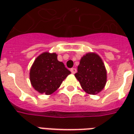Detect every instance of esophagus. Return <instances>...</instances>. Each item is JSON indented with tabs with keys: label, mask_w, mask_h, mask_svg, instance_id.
Listing matches in <instances>:
<instances>
[{
	"label": "esophagus",
	"mask_w": 134,
	"mask_h": 134,
	"mask_svg": "<svg viewBox=\"0 0 134 134\" xmlns=\"http://www.w3.org/2000/svg\"><path fill=\"white\" fill-rule=\"evenodd\" d=\"M70 71H71V72L72 73V74H75L76 72H77V70H76V68H72L70 70Z\"/></svg>",
	"instance_id": "obj_1"
}]
</instances>
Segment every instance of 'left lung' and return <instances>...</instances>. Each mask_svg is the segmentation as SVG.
<instances>
[{
    "label": "left lung",
    "instance_id": "left-lung-1",
    "mask_svg": "<svg viewBox=\"0 0 134 134\" xmlns=\"http://www.w3.org/2000/svg\"><path fill=\"white\" fill-rule=\"evenodd\" d=\"M75 76L82 88L90 95H96L105 86L107 71L100 56L95 52H87L82 56Z\"/></svg>",
    "mask_w": 134,
    "mask_h": 134
}]
</instances>
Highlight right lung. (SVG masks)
<instances>
[{
  "mask_svg": "<svg viewBox=\"0 0 134 134\" xmlns=\"http://www.w3.org/2000/svg\"><path fill=\"white\" fill-rule=\"evenodd\" d=\"M56 53L44 52L35 59L29 72L31 84L39 93L51 95L70 74Z\"/></svg>",
  "mask_w": 134,
  "mask_h": 134,
  "instance_id": "add662e5",
  "label": "right lung"
}]
</instances>
